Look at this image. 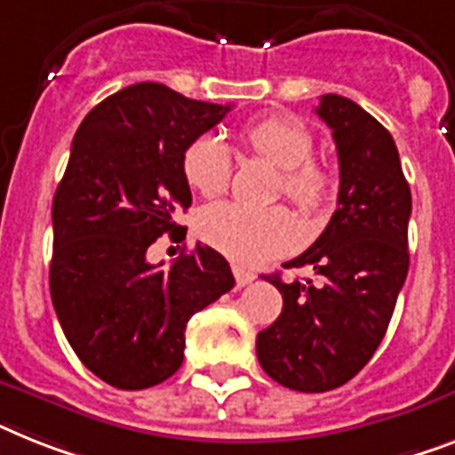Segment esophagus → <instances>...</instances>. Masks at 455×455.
Masks as SVG:
<instances>
[{
    "mask_svg": "<svg viewBox=\"0 0 455 455\" xmlns=\"http://www.w3.org/2000/svg\"><path fill=\"white\" fill-rule=\"evenodd\" d=\"M232 274H235L236 288H243V286H249L251 281L255 279V274H253V272H249V269L239 267V265H232Z\"/></svg>",
    "mask_w": 455,
    "mask_h": 455,
    "instance_id": "34e87169",
    "label": "esophagus"
}]
</instances>
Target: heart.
Listing matches in <instances>:
<instances>
[{"instance_id": "heart-1", "label": "heart", "mask_w": 455, "mask_h": 455, "mask_svg": "<svg viewBox=\"0 0 455 455\" xmlns=\"http://www.w3.org/2000/svg\"><path fill=\"white\" fill-rule=\"evenodd\" d=\"M242 144L255 156L283 169L281 190L299 212L316 213L332 197V174L314 160V134L295 118L269 116L242 130ZM183 179L204 197L225 193L232 181L230 148L219 137L195 139L183 153ZM197 230L206 243L242 265H258L283 255L298 243V220L286 206L216 202L202 209Z\"/></svg>"}]
</instances>
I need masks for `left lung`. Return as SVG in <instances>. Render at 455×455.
<instances>
[{"label":"left lung","mask_w":455,"mask_h":455,"mask_svg":"<svg viewBox=\"0 0 455 455\" xmlns=\"http://www.w3.org/2000/svg\"><path fill=\"white\" fill-rule=\"evenodd\" d=\"M316 114L332 130L339 157L337 212L283 267H311L318 281L286 283L267 274L283 309L255 341L262 370L299 393L339 388L370 363L409 269L411 193L395 141L347 97L323 95Z\"/></svg>","instance_id":"obj_1"}]
</instances>
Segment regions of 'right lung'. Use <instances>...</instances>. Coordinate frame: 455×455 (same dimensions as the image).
Segmentation results:
<instances>
[{
    "label": "right lung",
    "mask_w": 455,
    "mask_h": 455,
    "mask_svg": "<svg viewBox=\"0 0 455 455\" xmlns=\"http://www.w3.org/2000/svg\"><path fill=\"white\" fill-rule=\"evenodd\" d=\"M228 111L134 84L100 101L71 141L52 197L51 298L74 354L114 388L172 377L190 316L235 286L228 260L202 243L167 269L146 260L193 202L183 153Z\"/></svg>",
    "instance_id": "obj_1"
}]
</instances>
